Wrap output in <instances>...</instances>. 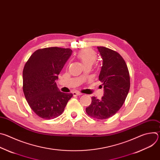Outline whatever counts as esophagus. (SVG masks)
Masks as SVG:
<instances>
[{
    "label": "esophagus",
    "mask_w": 160,
    "mask_h": 160,
    "mask_svg": "<svg viewBox=\"0 0 160 160\" xmlns=\"http://www.w3.org/2000/svg\"><path fill=\"white\" fill-rule=\"evenodd\" d=\"M73 95L74 96H81L82 94L80 92H73Z\"/></svg>",
    "instance_id": "esophagus-1"
}]
</instances>
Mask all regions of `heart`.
<instances>
[{
  "label": "heart",
  "mask_w": 160,
  "mask_h": 160,
  "mask_svg": "<svg viewBox=\"0 0 160 160\" xmlns=\"http://www.w3.org/2000/svg\"><path fill=\"white\" fill-rule=\"evenodd\" d=\"M77 58L81 61L83 66H92L97 59V54L92 49H85L77 54Z\"/></svg>",
  "instance_id": "obj_1"
}]
</instances>
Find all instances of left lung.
<instances>
[{"instance_id": "1", "label": "left lung", "mask_w": 160, "mask_h": 160, "mask_svg": "<svg viewBox=\"0 0 160 160\" xmlns=\"http://www.w3.org/2000/svg\"><path fill=\"white\" fill-rule=\"evenodd\" d=\"M98 49L102 59L99 80L104 86V96L101 99L92 97L86 112L92 118L105 120L115 115L123 106L130 89V75L119 53L102 46Z\"/></svg>"}]
</instances>
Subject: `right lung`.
<instances>
[{"label":"right lung","mask_w":160,"mask_h":160,"mask_svg":"<svg viewBox=\"0 0 160 160\" xmlns=\"http://www.w3.org/2000/svg\"><path fill=\"white\" fill-rule=\"evenodd\" d=\"M72 53L70 48L40 49L26 62L22 72V90L30 108L44 119L55 118L62 113L73 94L61 92L58 75Z\"/></svg>","instance_id":"right-lung-1"}]
</instances>
